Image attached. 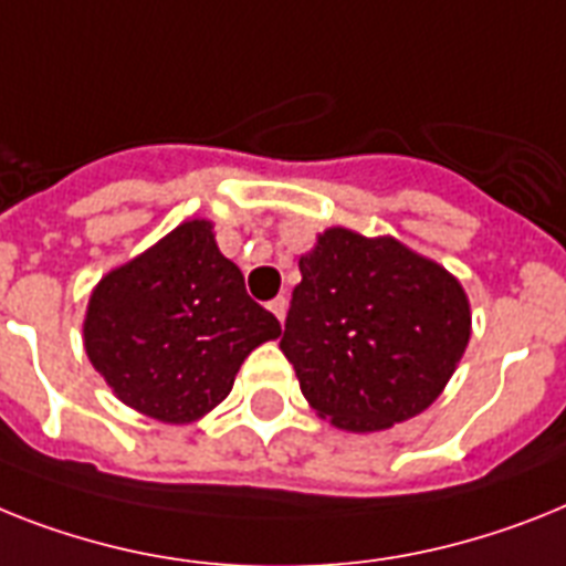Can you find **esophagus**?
Instances as JSON below:
<instances>
[{
    "label": "esophagus",
    "mask_w": 566,
    "mask_h": 566,
    "mask_svg": "<svg viewBox=\"0 0 566 566\" xmlns=\"http://www.w3.org/2000/svg\"><path fill=\"white\" fill-rule=\"evenodd\" d=\"M269 310L274 312V317H277L280 324H283V317H286V310H289V301L280 294V297H274V301H269Z\"/></svg>",
    "instance_id": "1"
}]
</instances>
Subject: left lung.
Returning a JSON list of instances; mask_svg holds the SVG:
<instances>
[{
  "instance_id": "obj_1",
  "label": "left lung",
  "mask_w": 566,
  "mask_h": 566,
  "mask_svg": "<svg viewBox=\"0 0 566 566\" xmlns=\"http://www.w3.org/2000/svg\"><path fill=\"white\" fill-rule=\"evenodd\" d=\"M469 338L454 274L396 237L335 226L301 256L280 349L317 417L373 433L431 408Z\"/></svg>"
}]
</instances>
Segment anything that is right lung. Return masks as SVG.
I'll use <instances>...</instances> for the list:
<instances>
[{"mask_svg":"<svg viewBox=\"0 0 566 566\" xmlns=\"http://www.w3.org/2000/svg\"><path fill=\"white\" fill-rule=\"evenodd\" d=\"M280 321L245 292L213 222L188 219L101 277L83 347L126 408L167 424L202 419L231 394L240 364Z\"/></svg>","mask_w":566,"mask_h":566,"instance_id":"obj_1","label":"right lung"}]
</instances>
